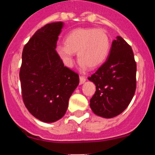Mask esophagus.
<instances>
[{
    "label": "esophagus",
    "instance_id": "34e87169",
    "mask_svg": "<svg viewBox=\"0 0 155 155\" xmlns=\"http://www.w3.org/2000/svg\"><path fill=\"white\" fill-rule=\"evenodd\" d=\"M80 84H84V82L86 81V78H85V77L84 76H80Z\"/></svg>",
    "mask_w": 155,
    "mask_h": 155
}]
</instances>
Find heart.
<instances>
[{
  "instance_id": "b5f03b06",
  "label": "heart",
  "mask_w": 155,
  "mask_h": 155,
  "mask_svg": "<svg viewBox=\"0 0 155 155\" xmlns=\"http://www.w3.org/2000/svg\"><path fill=\"white\" fill-rule=\"evenodd\" d=\"M64 46H58L57 53L68 68L74 65V56L78 57L82 69L98 68L107 59L110 51V39L101 28H78L65 36Z\"/></svg>"
}]
</instances>
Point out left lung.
Wrapping results in <instances>:
<instances>
[{"label": "left lung", "mask_w": 155, "mask_h": 155, "mask_svg": "<svg viewBox=\"0 0 155 155\" xmlns=\"http://www.w3.org/2000/svg\"><path fill=\"white\" fill-rule=\"evenodd\" d=\"M136 73L132 48L117 36L106 61L88 78L96 86L90 100L93 113L104 118H113L123 113L136 91Z\"/></svg>", "instance_id": "left-lung-1"}]
</instances>
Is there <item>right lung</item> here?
Masks as SVG:
<instances>
[{"label":"right lung","mask_w":155,"mask_h":155,"mask_svg":"<svg viewBox=\"0 0 155 155\" xmlns=\"http://www.w3.org/2000/svg\"><path fill=\"white\" fill-rule=\"evenodd\" d=\"M64 23L46 25L24 46L19 78L25 107L45 123L61 119L69 98L79 84V76L64 64L56 47Z\"/></svg>","instance_id":"1"}]
</instances>
